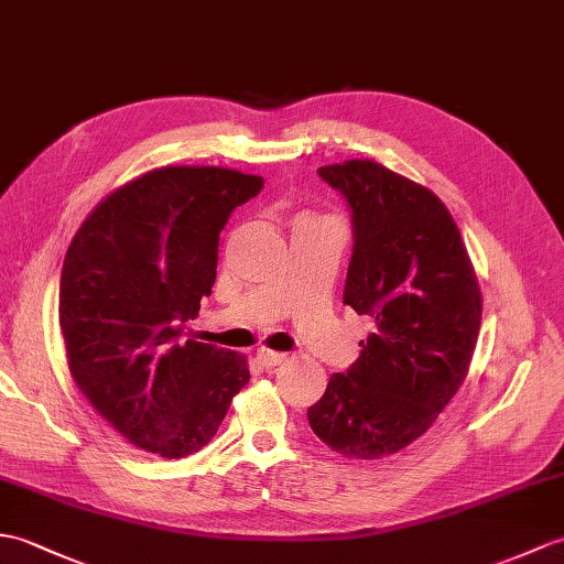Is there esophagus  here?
<instances>
[{"mask_svg":"<svg viewBox=\"0 0 564 564\" xmlns=\"http://www.w3.org/2000/svg\"><path fill=\"white\" fill-rule=\"evenodd\" d=\"M257 360L264 365V368H276V365L288 360V356H285V352H279V350H271V348L261 346V348H257Z\"/></svg>","mask_w":564,"mask_h":564,"instance_id":"obj_1","label":"esophagus"}]
</instances>
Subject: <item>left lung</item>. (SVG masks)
Wrapping results in <instances>:
<instances>
[{
    "label": "left lung",
    "instance_id": "1",
    "mask_svg": "<svg viewBox=\"0 0 564 564\" xmlns=\"http://www.w3.org/2000/svg\"><path fill=\"white\" fill-rule=\"evenodd\" d=\"M356 226L344 303L375 329L352 368L310 405L314 435L346 459L409 447L437 421L470 368L482 295L440 196L370 159L319 167Z\"/></svg>",
    "mask_w": 564,
    "mask_h": 564
}]
</instances>
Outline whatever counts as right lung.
I'll return each mask as SVG.
<instances>
[{
  "label": "right lung",
  "mask_w": 564,
  "mask_h": 564,
  "mask_svg": "<svg viewBox=\"0 0 564 564\" xmlns=\"http://www.w3.org/2000/svg\"><path fill=\"white\" fill-rule=\"evenodd\" d=\"M261 187L264 177L232 167H153L105 196L64 257L59 329L69 375L143 452H199L250 382L242 352L180 336L212 295L230 212Z\"/></svg>",
  "instance_id": "add662e5"
}]
</instances>
